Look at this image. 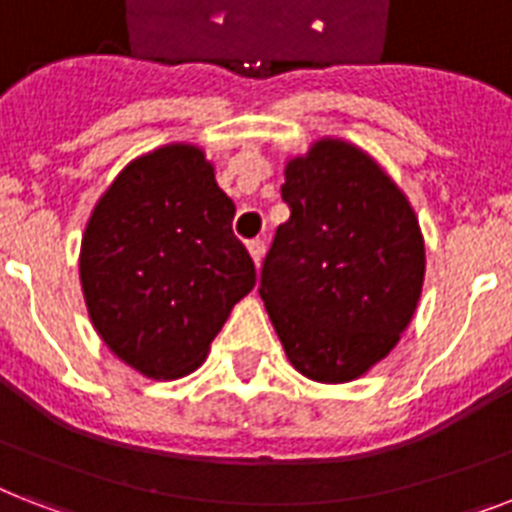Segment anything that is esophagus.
<instances>
[{"instance_id":"34e87169","label":"esophagus","mask_w":512,"mask_h":512,"mask_svg":"<svg viewBox=\"0 0 512 512\" xmlns=\"http://www.w3.org/2000/svg\"><path fill=\"white\" fill-rule=\"evenodd\" d=\"M247 249H249V255H252V263L260 268V263H263V257H265V242H263V239H255V242H249Z\"/></svg>"}]
</instances>
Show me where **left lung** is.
Masks as SVG:
<instances>
[{"instance_id": "1", "label": "left lung", "mask_w": 512, "mask_h": 512, "mask_svg": "<svg viewBox=\"0 0 512 512\" xmlns=\"http://www.w3.org/2000/svg\"><path fill=\"white\" fill-rule=\"evenodd\" d=\"M281 197L292 215L260 273L270 323L302 376L355 381L397 347L421 299L415 210L365 149L331 136L286 160Z\"/></svg>"}]
</instances>
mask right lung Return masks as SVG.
Returning <instances> with one entry per match:
<instances>
[{"mask_svg":"<svg viewBox=\"0 0 512 512\" xmlns=\"http://www.w3.org/2000/svg\"><path fill=\"white\" fill-rule=\"evenodd\" d=\"M205 149L173 141L120 170L86 220L78 255L91 326L126 365L173 381L205 363L255 263Z\"/></svg>","mask_w":512,"mask_h":512,"instance_id":"right-lung-1","label":"right lung"}]
</instances>
